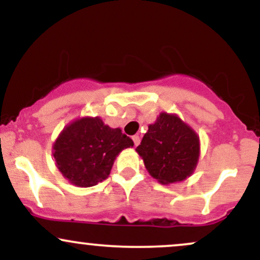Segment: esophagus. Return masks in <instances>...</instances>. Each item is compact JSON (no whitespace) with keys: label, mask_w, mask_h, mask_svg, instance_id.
<instances>
[{"label":"esophagus","mask_w":260,"mask_h":260,"mask_svg":"<svg viewBox=\"0 0 260 260\" xmlns=\"http://www.w3.org/2000/svg\"><path fill=\"white\" fill-rule=\"evenodd\" d=\"M132 139H133V142H134V145H138L139 143H140V138H139V136H133L132 137Z\"/></svg>","instance_id":"1"}]
</instances>
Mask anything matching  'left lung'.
Segmentation results:
<instances>
[{"label":"left lung","instance_id":"8db88e82","mask_svg":"<svg viewBox=\"0 0 260 260\" xmlns=\"http://www.w3.org/2000/svg\"><path fill=\"white\" fill-rule=\"evenodd\" d=\"M136 151L151 177L161 184L184 181L194 172L201 155L199 136L176 113L161 112Z\"/></svg>","mask_w":260,"mask_h":260}]
</instances>
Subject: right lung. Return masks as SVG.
I'll return each instance as SVG.
<instances>
[{"label": "right lung", "instance_id": "obj_1", "mask_svg": "<svg viewBox=\"0 0 260 260\" xmlns=\"http://www.w3.org/2000/svg\"><path fill=\"white\" fill-rule=\"evenodd\" d=\"M133 145L120 128L109 127L99 116H85L62 129L52 145V155L66 180L85 188L106 180L116 156Z\"/></svg>", "mask_w": 260, "mask_h": 260}]
</instances>
